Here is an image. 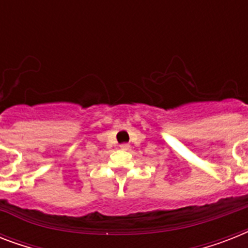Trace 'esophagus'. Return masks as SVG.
I'll return each mask as SVG.
<instances>
[{
    "label": "esophagus",
    "instance_id": "esophagus-1",
    "mask_svg": "<svg viewBox=\"0 0 248 248\" xmlns=\"http://www.w3.org/2000/svg\"><path fill=\"white\" fill-rule=\"evenodd\" d=\"M120 148L122 149V151H127L128 148H130V145H128V144H121Z\"/></svg>",
    "mask_w": 248,
    "mask_h": 248
}]
</instances>
